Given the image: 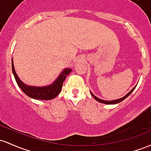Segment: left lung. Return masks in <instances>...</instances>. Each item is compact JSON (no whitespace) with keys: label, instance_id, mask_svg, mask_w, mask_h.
<instances>
[{"label":"left lung","instance_id":"8db88e82","mask_svg":"<svg viewBox=\"0 0 151 151\" xmlns=\"http://www.w3.org/2000/svg\"><path fill=\"white\" fill-rule=\"evenodd\" d=\"M135 87H134V88H133V89H132V90H131V91H130V92H129V93H128V94H127V95H126V96H124V97H123V98H120V99H117V100H115V101H103V100L99 99V98H98L97 97H96V96H94V95L92 93H91V95H92V96H93V98H95V99H96V101H98V102H100V103H105V104H109V105H110V104H116V103H121V101H123V100H124V99H126V98L127 97H128V96H129V95H130V93H132V92H133V90H134V89H135Z\"/></svg>","mask_w":151,"mask_h":151}]
</instances>
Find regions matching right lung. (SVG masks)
Masks as SVG:
<instances>
[{
	"instance_id": "1",
	"label": "right lung",
	"mask_w": 151,
	"mask_h": 151,
	"mask_svg": "<svg viewBox=\"0 0 151 151\" xmlns=\"http://www.w3.org/2000/svg\"><path fill=\"white\" fill-rule=\"evenodd\" d=\"M12 70L17 84L22 90V91L30 98L38 100H51L56 97L61 91L63 81H65V78L71 72V69L69 68L63 70L57 80L55 81V82L50 86H45V87H32L24 84L20 80L15 71L13 60H12Z\"/></svg>"
}]
</instances>
